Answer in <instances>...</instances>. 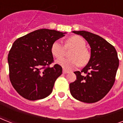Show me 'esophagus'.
<instances>
[{
    "instance_id": "esophagus-1",
    "label": "esophagus",
    "mask_w": 123,
    "mask_h": 123,
    "mask_svg": "<svg viewBox=\"0 0 123 123\" xmlns=\"http://www.w3.org/2000/svg\"><path fill=\"white\" fill-rule=\"evenodd\" d=\"M62 73H63L64 74H67V73H69V71H66V70H65V69H63V71H62Z\"/></svg>"
}]
</instances>
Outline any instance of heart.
Instances as JSON below:
<instances>
[{"label": "heart", "mask_w": 123, "mask_h": 123, "mask_svg": "<svg viewBox=\"0 0 123 123\" xmlns=\"http://www.w3.org/2000/svg\"><path fill=\"white\" fill-rule=\"evenodd\" d=\"M66 48H72L73 50L69 54L71 59H62L57 61V63L66 70H71L78 67L79 64L84 66L89 61V52L86 49V41L82 37L73 36L66 39ZM65 48L61 42L56 41L51 46L52 55L57 59H61L64 55Z\"/></svg>", "instance_id": "obj_1"}]
</instances>
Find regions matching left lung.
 I'll return each mask as SVG.
<instances>
[{
	"mask_svg": "<svg viewBox=\"0 0 123 123\" xmlns=\"http://www.w3.org/2000/svg\"><path fill=\"white\" fill-rule=\"evenodd\" d=\"M82 36L91 47V57L81 71H75L77 80L69 84L71 95L77 100L92 103L99 101L114 84L119 59L116 50L103 37L89 32L73 31Z\"/></svg>",
	"mask_w": 123,
	"mask_h": 123,
	"instance_id": "obj_1",
	"label": "left lung"
}]
</instances>
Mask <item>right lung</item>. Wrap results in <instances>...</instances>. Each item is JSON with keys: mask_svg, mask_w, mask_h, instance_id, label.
Instances as JSON below:
<instances>
[{"mask_svg": "<svg viewBox=\"0 0 123 123\" xmlns=\"http://www.w3.org/2000/svg\"><path fill=\"white\" fill-rule=\"evenodd\" d=\"M66 32L42 29L18 38L9 52V79L20 96L29 100L43 99L52 93L54 83L62 74L54 61L51 46Z\"/></svg>", "mask_w": 123, "mask_h": 123, "instance_id": "right-lung-1", "label": "right lung"}]
</instances>
